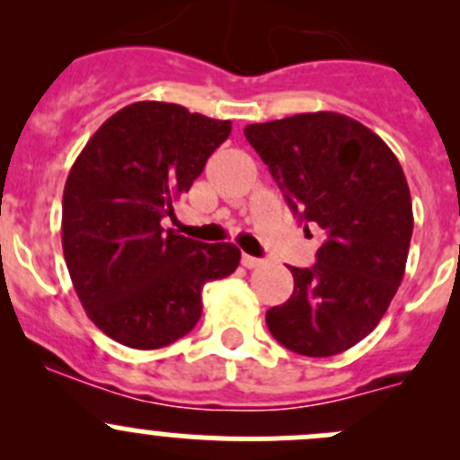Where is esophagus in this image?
<instances>
[{
	"instance_id": "obj_1",
	"label": "esophagus",
	"mask_w": 460,
	"mask_h": 460,
	"mask_svg": "<svg viewBox=\"0 0 460 460\" xmlns=\"http://www.w3.org/2000/svg\"><path fill=\"white\" fill-rule=\"evenodd\" d=\"M260 264H262V260L260 258H253V256H247V253H243V267L256 269V267H260Z\"/></svg>"
}]
</instances>
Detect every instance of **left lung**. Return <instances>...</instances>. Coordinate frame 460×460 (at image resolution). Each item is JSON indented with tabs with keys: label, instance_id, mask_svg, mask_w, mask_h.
I'll use <instances>...</instances> for the list:
<instances>
[{
	"label": "left lung",
	"instance_id": "obj_1",
	"mask_svg": "<svg viewBox=\"0 0 460 460\" xmlns=\"http://www.w3.org/2000/svg\"><path fill=\"white\" fill-rule=\"evenodd\" d=\"M291 211L324 240L312 269L289 267L294 294L267 312L271 336L312 358L347 351L372 333L405 276L414 213L405 173L365 124L318 111L249 124Z\"/></svg>",
	"mask_w": 460,
	"mask_h": 460
}]
</instances>
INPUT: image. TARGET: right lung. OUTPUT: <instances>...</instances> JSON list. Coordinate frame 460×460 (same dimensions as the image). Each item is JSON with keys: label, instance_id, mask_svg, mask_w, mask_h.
Segmentation results:
<instances>
[{"label": "right lung", "instance_id": "obj_1", "mask_svg": "<svg viewBox=\"0 0 460 460\" xmlns=\"http://www.w3.org/2000/svg\"><path fill=\"white\" fill-rule=\"evenodd\" d=\"M229 133V119L136 102L77 155L62 200L64 260L86 316L119 345L160 349L187 336L202 316V287L238 269L235 244L160 225Z\"/></svg>", "mask_w": 460, "mask_h": 460}]
</instances>
